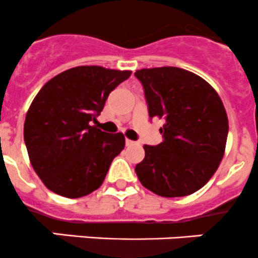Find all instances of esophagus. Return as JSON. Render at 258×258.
Listing matches in <instances>:
<instances>
[{
	"label": "esophagus",
	"mask_w": 258,
	"mask_h": 258,
	"mask_svg": "<svg viewBox=\"0 0 258 258\" xmlns=\"http://www.w3.org/2000/svg\"><path fill=\"white\" fill-rule=\"evenodd\" d=\"M125 144H126V147H130V145H134L135 142H133V140H130V139H128V138H126Z\"/></svg>",
	"instance_id": "34e87169"
}]
</instances>
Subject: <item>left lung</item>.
I'll return each mask as SVG.
<instances>
[{
    "instance_id": "1",
    "label": "left lung",
    "mask_w": 258,
    "mask_h": 258,
    "mask_svg": "<svg viewBox=\"0 0 258 258\" xmlns=\"http://www.w3.org/2000/svg\"><path fill=\"white\" fill-rule=\"evenodd\" d=\"M144 89L149 118H159L160 144L144 145L135 167L140 183L162 197H184L216 173L226 149L228 118L217 91L184 69H142L134 74Z\"/></svg>"
}]
</instances>
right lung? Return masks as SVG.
<instances>
[{
  "mask_svg": "<svg viewBox=\"0 0 258 258\" xmlns=\"http://www.w3.org/2000/svg\"><path fill=\"white\" fill-rule=\"evenodd\" d=\"M130 75L128 70L78 66L48 80L35 96L25 119V144L32 168L51 192L80 198L103 184L125 138L90 123Z\"/></svg>",
  "mask_w": 258,
  "mask_h": 258,
  "instance_id": "1",
  "label": "right lung"
}]
</instances>
